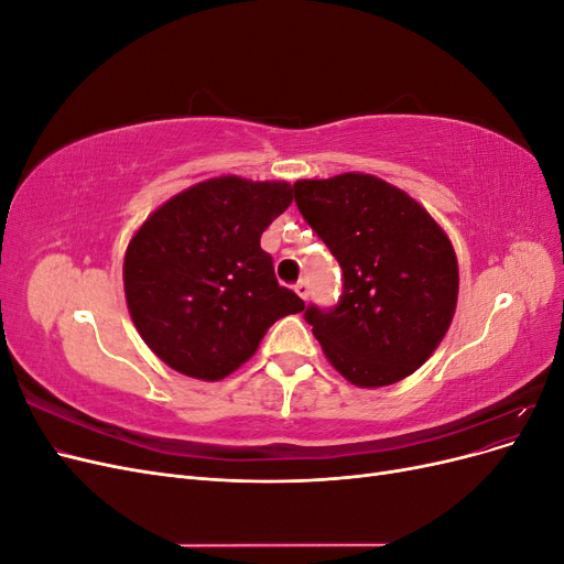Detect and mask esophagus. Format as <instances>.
<instances>
[{"instance_id":"1","label":"esophagus","mask_w":564,"mask_h":564,"mask_svg":"<svg viewBox=\"0 0 564 564\" xmlns=\"http://www.w3.org/2000/svg\"><path fill=\"white\" fill-rule=\"evenodd\" d=\"M294 292L305 301V299L311 296V286H308V282L301 280V282H296V284H294Z\"/></svg>"}]
</instances>
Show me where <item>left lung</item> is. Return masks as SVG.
I'll list each match as a JSON object with an SVG mask.
<instances>
[{
    "mask_svg": "<svg viewBox=\"0 0 564 564\" xmlns=\"http://www.w3.org/2000/svg\"><path fill=\"white\" fill-rule=\"evenodd\" d=\"M294 197L344 270L336 308L305 311L327 360L357 388L406 379L435 352L456 311L447 232L414 197L371 174L296 181Z\"/></svg>",
    "mask_w": 564,
    "mask_h": 564,
    "instance_id": "left-lung-1",
    "label": "left lung"
}]
</instances>
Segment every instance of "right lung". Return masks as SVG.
<instances>
[{
	"instance_id": "add662e5",
	"label": "right lung",
	"mask_w": 564,
	"mask_h": 564,
	"mask_svg": "<svg viewBox=\"0 0 564 564\" xmlns=\"http://www.w3.org/2000/svg\"><path fill=\"white\" fill-rule=\"evenodd\" d=\"M292 204L286 181L216 176L166 199L124 253L129 315L164 365L199 381L240 369L305 303L280 286L263 230Z\"/></svg>"
}]
</instances>
